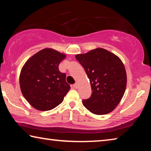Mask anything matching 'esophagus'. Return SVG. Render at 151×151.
<instances>
[{
	"instance_id": "34e87169",
	"label": "esophagus",
	"mask_w": 151,
	"mask_h": 151,
	"mask_svg": "<svg viewBox=\"0 0 151 151\" xmlns=\"http://www.w3.org/2000/svg\"><path fill=\"white\" fill-rule=\"evenodd\" d=\"M73 86H74V88H78V83H75V85H73Z\"/></svg>"
}]
</instances>
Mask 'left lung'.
I'll return each instance as SVG.
<instances>
[{"mask_svg": "<svg viewBox=\"0 0 151 151\" xmlns=\"http://www.w3.org/2000/svg\"><path fill=\"white\" fill-rule=\"evenodd\" d=\"M90 80L92 92L83 104L92 113L102 115L112 112L124 95L127 73L120 58L104 48H98L76 55Z\"/></svg>", "mask_w": 151, "mask_h": 151, "instance_id": "1", "label": "left lung"}]
</instances>
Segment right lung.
I'll return each mask as SVG.
<instances>
[{
  "label": "right lung",
  "instance_id": "obj_1",
  "mask_svg": "<svg viewBox=\"0 0 151 151\" xmlns=\"http://www.w3.org/2000/svg\"><path fill=\"white\" fill-rule=\"evenodd\" d=\"M66 55L45 48L28 60L20 75V90L30 105L39 111H49L63 101L70 88L66 74L58 65Z\"/></svg>",
  "mask_w": 151,
  "mask_h": 151
}]
</instances>
